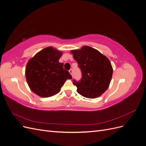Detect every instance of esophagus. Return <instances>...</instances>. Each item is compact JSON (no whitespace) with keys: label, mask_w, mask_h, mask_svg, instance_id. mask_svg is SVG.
<instances>
[{"label":"esophagus","mask_w":146,"mask_h":146,"mask_svg":"<svg viewBox=\"0 0 146 146\" xmlns=\"http://www.w3.org/2000/svg\"><path fill=\"white\" fill-rule=\"evenodd\" d=\"M69 73L70 74V75H71V76H72V74H73V70H72V69H70V70H69Z\"/></svg>","instance_id":"1"}]
</instances>
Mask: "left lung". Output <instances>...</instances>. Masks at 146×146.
Here are the masks:
<instances>
[{
  "label": "left lung",
  "instance_id": "8db88e82",
  "mask_svg": "<svg viewBox=\"0 0 146 146\" xmlns=\"http://www.w3.org/2000/svg\"><path fill=\"white\" fill-rule=\"evenodd\" d=\"M70 53L82 74L80 82L73 80L77 91L86 98L100 96L108 89L113 76V67L109 59L98 50L87 46L71 50Z\"/></svg>",
  "mask_w": 146,
  "mask_h": 146
}]
</instances>
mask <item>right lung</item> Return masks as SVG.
<instances>
[{
    "mask_svg": "<svg viewBox=\"0 0 146 146\" xmlns=\"http://www.w3.org/2000/svg\"><path fill=\"white\" fill-rule=\"evenodd\" d=\"M63 52L49 46L38 52L29 59L25 75L31 91L41 98H48L59 92L67 79H72L69 72L59 62Z\"/></svg>",
    "mask_w": 146,
    "mask_h": 146,
    "instance_id": "add662e5",
    "label": "right lung"
}]
</instances>
